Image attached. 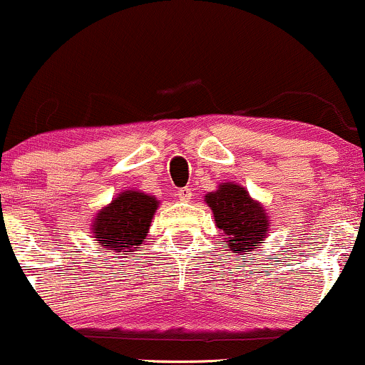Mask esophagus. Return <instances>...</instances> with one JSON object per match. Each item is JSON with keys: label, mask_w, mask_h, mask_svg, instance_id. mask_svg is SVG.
Here are the masks:
<instances>
[{"label": "esophagus", "mask_w": 365, "mask_h": 365, "mask_svg": "<svg viewBox=\"0 0 365 365\" xmlns=\"http://www.w3.org/2000/svg\"><path fill=\"white\" fill-rule=\"evenodd\" d=\"M178 197L181 202H190L191 197H193V191H191V187H181L178 191Z\"/></svg>", "instance_id": "1"}]
</instances>
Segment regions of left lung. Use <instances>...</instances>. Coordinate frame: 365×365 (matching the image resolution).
<instances>
[{"instance_id":"8db88e82","label":"left lung","mask_w":365,"mask_h":365,"mask_svg":"<svg viewBox=\"0 0 365 365\" xmlns=\"http://www.w3.org/2000/svg\"><path fill=\"white\" fill-rule=\"evenodd\" d=\"M205 203L212 210L215 228L225 237V249L242 256V259L268 237L272 228L269 214L242 184L221 182L217 190L205 195Z\"/></svg>"}]
</instances>
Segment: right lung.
Instances as JSON below:
<instances>
[{
  "mask_svg": "<svg viewBox=\"0 0 365 365\" xmlns=\"http://www.w3.org/2000/svg\"><path fill=\"white\" fill-rule=\"evenodd\" d=\"M160 200L139 190H125L97 210L92 221L96 244L116 254L134 252L146 240Z\"/></svg>",
  "mask_w": 365,
  "mask_h": 365,
  "instance_id": "right-lung-1",
  "label": "right lung"
}]
</instances>
